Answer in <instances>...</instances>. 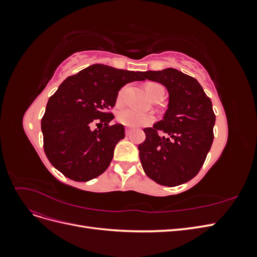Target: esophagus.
I'll list each match as a JSON object with an SVG mask.
<instances>
[{"label":"esophagus","mask_w":257,"mask_h":257,"mask_svg":"<svg viewBox=\"0 0 257 257\" xmlns=\"http://www.w3.org/2000/svg\"><path fill=\"white\" fill-rule=\"evenodd\" d=\"M132 133V131H131V128H128V127H126V130H125V134L128 136L130 134Z\"/></svg>","instance_id":"1"}]
</instances>
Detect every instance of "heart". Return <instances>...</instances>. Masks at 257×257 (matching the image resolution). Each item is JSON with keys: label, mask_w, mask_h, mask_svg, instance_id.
I'll list each match as a JSON object with an SVG mask.
<instances>
[{"label": "heart", "mask_w": 257, "mask_h": 257, "mask_svg": "<svg viewBox=\"0 0 257 257\" xmlns=\"http://www.w3.org/2000/svg\"><path fill=\"white\" fill-rule=\"evenodd\" d=\"M126 88L121 89V91L119 92L118 95V102L121 103L123 98H124V94H125ZM146 91L148 93V95L150 96V98H152L153 96H155L160 92L164 91V88L162 87L161 84L155 83V82H149L147 83L146 85ZM119 121L124 124L126 126H131V127H136V126H142V125H147L152 122V116L149 114H146L143 112H139L135 109H132V108H126V109H123L119 112L118 115Z\"/></svg>", "instance_id": "heart-1"}]
</instances>
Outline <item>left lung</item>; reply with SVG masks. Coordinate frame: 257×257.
I'll list each match as a JSON object with an SVG mask.
<instances>
[{
  "instance_id": "1",
  "label": "left lung",
  "mask_w": 257,
  "mask_h": 257,
  "mask_svg": "<svg viewBox=\"0 0 257 257\" xmlns=\"http://www.w3.org/2000/svg\"><path fill=\"white\" fill-rule=\"evenodd\" d=\"M144 79L167 89L168 108L153 127L144 130L146 141L138 146L146 175L161 185L190 181L203 166L213 142L215 114L199 82L175 68L143 72ZM163 131L167 135H158Z\"/></svg>"
}]
</instances>
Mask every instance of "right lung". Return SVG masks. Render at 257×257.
<instances>
[{
    "label": "right lung",
    "instance_id": "add662e5",
    "mask_svg": "<svg viewBox=\"0 0 257 257\" xmlns=\"http://www.w3.org/2000/svg\"><path fill=\"white\" fill-rule=\"evenodd\" d=\"M145 80L143 72L93 64L69 76L50 96L42 119L44 150L65 177L89 181L109 166L115 145L125 136L122 124L109 125L120 89ZM102 125L93 130L92 124Z\"/></svg>",
    "mask_w": 257,
    "mask_h": 257
}]
</instances>
